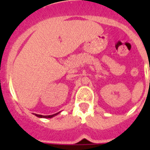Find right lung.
I'll list each match as a JSON object with an SVG mask.
<instances>
[{"label":"right lung","mask_w":150,"mask_h":150,"mask_svg":"<svg viewBox=\"0 0 150 150\" xmlns=\"http://www.w3.org/2000/svg\"><path fill=\"white\" fill-rule=\"evenodd\" d=\"M59 113H60V112L57 113V114H52V115H46V116H44V115H40V114H35V115H36V117H40V118H42V117H43V118H51V117H53L57 115Z\"/></svg>","instance_id":"right-lung-1"}]
</instances>
